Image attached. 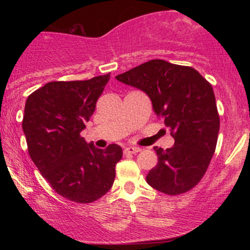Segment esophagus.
I'll return each mask as SVG.
<instances>
[{"mask_svg": "<svg viewBox=\"0 0 250 250\" xmlns=\"http://www.w3.org/2000/svg\"><path fill=\"white\" fill-rule=\"evenodd\" d=\"M139 151H141V149L139 147H127L125 148V154H137Z\"/></svg>", "mask_w": 250, "mask_h": 250, "instance_id": "esophagus-1", "label": "esophagus"}]
</instances>
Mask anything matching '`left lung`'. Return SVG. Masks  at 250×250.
Instances as JSON below:
<instances>
[{"instance_id": "obj_1", "label": "left lung", "mask_w": 250, "mask_h": 250, "mask_svg": "<svg viewBox=\"0 0 250 250\" xmlns=\"http://www.w3.org/2000/svg\"><path fill=\"white\" fill-rule=\"evenodd\" d=\"M116 80L147 94L175 140L166 150L154 147L159 162L146 177L148 185L168 195L193 189L207 171L220 130L210 83L194 68L163 60L142 63Z\"/></svg>"}]
</instances>
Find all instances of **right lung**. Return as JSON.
I'll return each mask as SVG.
<instances>
[{"mask_svg": "<svg viewBox=\"0 0 250 250\" xmlns=\"http://www.w3.org/2000/svg\"><path fill=\"white\" fill-rule=\"evenodd\" d=\"M110 74L85 81H54L28 96L22 121L28 151L42 176L64 199L90 203L115 180L122 148L87 143L80 133L95 111Z\"/></svg>", "mask_w": 250, "mask_h": 250, "instance_id": "1", "label": "right lung"}]
</instances>
